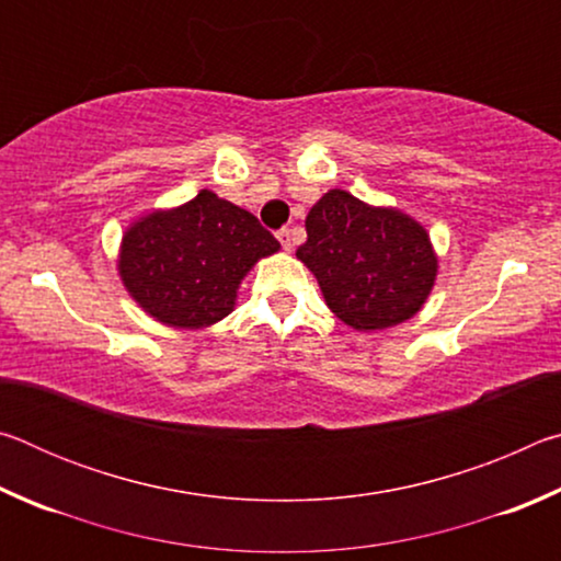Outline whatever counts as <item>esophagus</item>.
Instances as JSON below:
<instances>
[{
    "label": "esophagus",
    "mask_w": 561,
    "mask_h": 561,
    "mask_svg": "<svg viewBox=\"0 0 561 561\" xmlns=\"http://www.w3.org/2000/svg\"><path fill=\"white\" fill-rule=\"evenodd\" d=\"M277 240L282 242V247H284V250H291V247H294V232L289 230V227H282V230L277 232Z\"/></svg>",
    "instance_id": "esophagus-1"
}]
</instances>
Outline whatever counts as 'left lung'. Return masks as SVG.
Returning <instances> with one entry per match:
<instances>
[{
    "mask_svg": "<svg viewBox=\"0 0 561 561\" xmlns=\"http://www.w3.org/2000/svg\"><path fill=\"white\" fill-rule=\"evenodd\" d=\"M297 257L314 272L329 309L358 331L411 319L433 289L438 260L411 217L329 190L307 215Z\"/></svg>",
    "mask_w": 561,
    "mask_h": 561,
    "instance_id": "obj_1",
    "label": "left lung"
}]
</instances>
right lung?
<instances>
[{
	"instance_id": "add662e5",
	"label": "right lung",
	"mask_w": 561,
	"mask_h": 561,
	"mask_svg": "<svg viewBox=\"0 0 561 561\" xmlns=\"http://www.w3.org/2000/svg\"><path fill=\"white\" fill-rule=\"evenodd\" d=\"M279 242L257 217L210 190L168 213H153L123 237L121 279L150 317L201 329L227 317L252 264Z\"/></svg>"
}]
</instances>
